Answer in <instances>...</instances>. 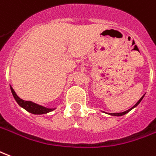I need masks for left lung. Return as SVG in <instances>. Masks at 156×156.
Listing matches in <instances>:
<instances>
[{"label":"left lung","mask_w":156,"mask_h":156,"mask_svg":"<svg viewBox=\"0 0 156 156\" xmlns=\"http://www.w3.org/2000/svg\"><path fill=\"white\" fill-rule=\"evenodd\" d=\"M143 98H144V96H143V97H142V98H140V100L138 101V102H137L136 104L133 106V108H130V109H129V110H127V111L122 112H115V113H108V114H109V115H112V116H122V115H124V114H126V113H128V112H129V111H131V110H132L133 108H135V107H137L138 105L140 104V102L141 101H142V99H143Z\"/></svg>","instance_id":"1"}]
</instances>
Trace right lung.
<instances>
[{
	"label": "right lung",
	"instance_id": "obj_1",
	"mask_svg": "<svg viewBox=\"0 0 156 156\" xmlns=\"http://www.w3.org/2000/svg\"><path fill=\"white\" fill-rule=\"evenodd\" d=\"M11 87V90H12V93L13 95V98H15L16 101L18 103L20 107H22L23 108H24L26 111H27L28 112H31L33 114H45V113H48L49 112H52L55 110V108H45V107H43L41 105H38L37 103H34L33 101H24L23 99L17 96L15 92V90H13V88L12 87Z\"/></svg>",
	"mask_w": 156,
	"mask_h": 156
}]
</instances>
